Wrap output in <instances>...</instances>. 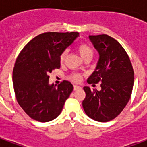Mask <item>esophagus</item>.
<instances>
[{
	"label": "esophagus",
	"mask_w": 147,
	"mask_h": 147,
	"mask_svg": "<svg viewBox=\"0 0 147 147\" xmlns=\"http://www.w3.org/2000/svg\"><path fill=\"white\" fill-rule=\"evenodd\" d=\"M81 88V86H77V85H75L74 86V90H79Z\"/></svg>",
	"instance_id": "34e87169"
}]
</instances>
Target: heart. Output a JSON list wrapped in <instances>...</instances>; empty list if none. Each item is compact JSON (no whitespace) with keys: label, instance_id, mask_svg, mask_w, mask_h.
I'll return each mask as SVG.
<instances>
[{"label":"heart","instance_id":"heart-1","mask_svg":"<svg viewBox=\"0 0 147 147\" xmlns=\"http://www.w3.org/2000/svg\"><path fill=\"white\" fill-rule=\"evenodd\" d=\"M77 50L79 52V53L80 56L85 60L86 58H92L93 54H94V51H93V49L91 48V46L86 43L82 42L79 44V45L77 46ZM67 52L65 51L62 52V53L60 56V62L61 64H63L65 59L67 57ZM70 79L74 82H80L81 80V75L78 73H73L71 74L70 76Z\"/></svg>","mask_w":147,"mask_h":147}]
</instances>
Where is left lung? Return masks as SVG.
I'll return each instance as SVG.
<instances>
[{"mask_svg":"<svg viewBox=\"0 0 147 147\" xmlns=\"http://www.w3.org/2000/svg\"><path fill=\"white\" fill-rule=\"evenodd\" d=\"M89 38L99 53L95 70L87 83H101V90L84 86L86 98L83 107L86 114L99 122L113 120L129 101L134 71L128 55L117 40L107 34L90 35Z\"/></svg>","mask_w":147,"mask_h":147,"instance_id":"left-lung-1","label":"left lung"}]
</instances>
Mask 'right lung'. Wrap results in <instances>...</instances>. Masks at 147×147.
I'll return each instance as SVG.
<instances>
[{"instance_id": "obj_1", "label": "right lung", "mask_w": 147, "mask_h": 147, "mask_svg": "<svg viewBox=\"0 0 147 147\" xmlns=\"http://www.w3.org/2000/svg\"><path fill=\"white\" fill-rule=\"evenodd\" d=\"M77 37L78 32L41 34L28 42L18 56L12 73L15 94L19 105L33 120H54L72 92L73 86L67 80L57 87L49 85V74L60 68V56Z\"/></svg>"}]
</instances>
